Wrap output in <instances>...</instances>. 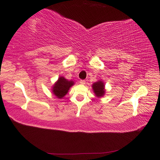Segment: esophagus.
I'll list each match as a JSON object with an SVG mask.
<instances>
[{"label":"esophagus","mask_w":160,"mask_h":160,"mask_svg":"<svg viewBox=\"0 0 160 160\" xmlns=\"http://www.w3.org/2000/svg\"><path fill=\"white\" fill-rule=\"evenodd\" d=\"M79 83H80V84H81V85H85V80H80Z\"/></svg>","instance_id":"esophagus-1"}]
</instances>
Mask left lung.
<instances>
[{
  "label": "left lung",
  "mask_w": 160,
  "mask_h": 160,
  "mask_svg": "<svg viewBox=\"0 0 160 160\" xmlns=\"http://www.w3.org/2000/svg\"><path fill=\"white\" fill-rule=\"evenodd\" d=\"M93 89L94 93H95V95L98 98H100L102 97L105 93V89H104V84L102 81H98L96 83H93Z\"/></svg>",
  "instance_id": "8db88e82"
}]
</instances>
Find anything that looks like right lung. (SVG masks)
<instances>
[{"label":"right lung","instance_id":"add662e5","mask_svg":"<svg viewBox=\"0 0 160 160\" xmlns=\"http://www.w3.org/2000/svg\"><path fill=\"white\" fill-rule=\"evenodd\" d=\"M74 84L72 81H68L64 77H59L57 83L53 86L52 92L58 98L61 99L67 93L69 88Z\"/></svg>","mask_w":160,"mask_h":160}]
</instances>
